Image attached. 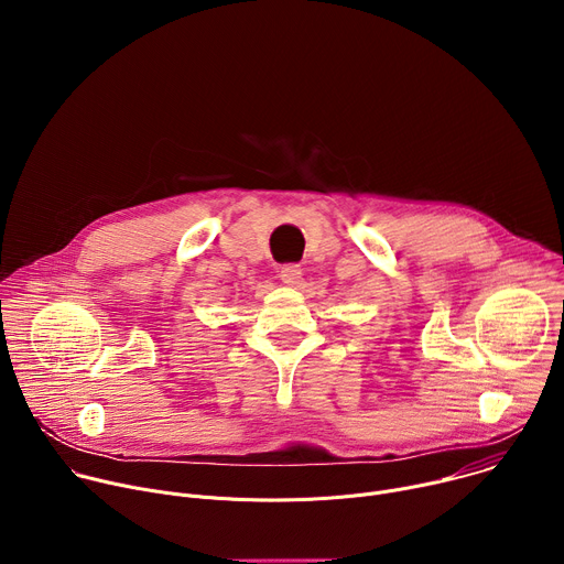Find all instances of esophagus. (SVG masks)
<instances>
[{
	"label": "esophagus",
	"instance_id": "34e87169",
	"mask_svg": "<svg viewBox=\"0 0 564 564\" xmlns=\"http://www.w3.org/2000/svg\"><path fill=\"white\" fill-rule=\"evenodd\" d=\"M301 274H303V270H301V265H296V263H288V265H283L281 268V281L285 283V285H296L299 281H301Z\"/></svg>",
	"mask_w": 564,
	"mask_h": 564
}]
</instances>
